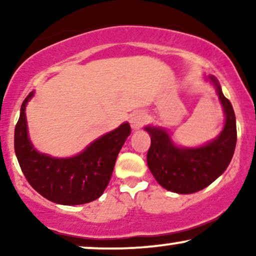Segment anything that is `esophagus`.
I'll return each instance as SVG.
<instances>
[{
    "label": "esophagus",
    "instance_id": "esophagus-1",
    "mask_svg": "<svg viewBox=\"0 0 256 256\" xmlns=\"http://www.w3.org/2000/svg\"><path fill=\"white\" fill-rule=\"evenodd\" d=\"M144 122L146 118L142 113H134L130 116V124L134 131L140 130V128H142V125L144 124Z\"/></svg>",
    "mask_w": 256,
    "mask_h": 256
}]
</instances>
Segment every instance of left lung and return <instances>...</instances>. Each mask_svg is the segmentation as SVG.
<instances>
[{
  "instance_id": "1",
  "label": "left lung",
  "mask_w": 256,
  "mask_h": 256,
  "mask_svg": "<svg viewBox=\"0 0 256 256\" xmlns=\"http://www.w3.org/2000/svg\"><path fill=\"white\" fill-rule=\"evenodd\" d=\"M216 90L224 112V126L214 140L196 146H179L166 128L146 125L152 144L146 164L164 189L177 194H192L204 189L228 168L237 142L236 116L231 102L225 98L218 79L204 76Z\"/></svg>"
}]
</instances>
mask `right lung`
<instances>
[{"instance_id": "1", "label": "right lung", "mask_w": 256, "mask_h": 256, "mask_svg": "<svg viewBox=\"0 0 256 256\" xmlns=\"http://www.w3.org/2000/svg\"><path fill=\"white\" fill-rule=\"evenodd\" d=\"M34 96V91H31L22 102L14 131V149L26 179L38 194L54 204L76 206L95 201L110 183L120 149L131 134L130 124L122 122L77 155L52 156L38 152L28 134L25 110Z\"/></svg>"}]
</instances>
